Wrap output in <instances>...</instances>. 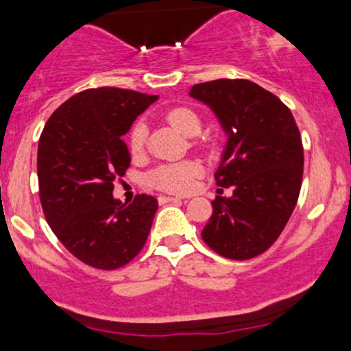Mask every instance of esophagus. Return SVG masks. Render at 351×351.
I'll return each instance as SVG.
<instances>
[{"label":"esophagus","mask_w":351,"mask_h":351,"mask_svg":"<svg viewBox=\"0 0 351 351\" xmlns=\"http://www.w3.org/2000/svg\"><path fill=\"white\" fill-rule=\"evenodd\" d=\"M158 200H159V204H169V202H180V200H182V198L169 197V195H159Z\"/></svg>","instance_id":"esophagus-1"}]
</instances>
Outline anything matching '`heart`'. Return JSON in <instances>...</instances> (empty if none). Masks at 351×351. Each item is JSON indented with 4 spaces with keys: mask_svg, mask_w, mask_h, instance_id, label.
Here are the masks:
<instances>
[{
    "mask_svg": "<svg viewBox=\"0 0 351 351\" xmlns=\"http://www.w3.org/2000/svg\"><path fill=\"white\" fill-rule=\"evenodd\" d=\"M166 120L175 129L185 136H197L202 130V117L195 108L190 105H178L166 112ZM147 127L144 120H136L127 134V146L132 156L144 154L146 149ZM202 168L197 161L185 159V161L165 162L156 166L147 175V183L156 190L168 193H186L195 186L197 178L200 176Z\"/></svg>",
    "mask_w": 351,
    "mask_h": 351,
    "instance_id": "obj_1",
    "label": "heart"
}]
</instances>
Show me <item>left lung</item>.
<instances>
[{
	"mask_svg": "<svg viewBox=\"0 0 351 351\" xmlns=\"http://www.w3.org/2000/svg\"><path fill=\"white\" fill-rule=\"evenodd\" d=\"M190 95L210 105L229 136L215 183L232 195L212 200L202 239L221 256L251 260L277 241L295 208L304 173L299 127L284 101L253 81H207Z\"/></svg>",
	"mask_w": 351,
	"mask_h": 351,
	"instance_id": "left-lung-1",
	"label": "left lung"
}]
</instances>
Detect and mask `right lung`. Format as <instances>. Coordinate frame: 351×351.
Wrapping results in <instances>:
<instances>
[{
  "mask_svg": "<svg viewBox=\"0 0 351 351\" xmlns=\"http://www.w3.org/2000/svg\"><path fill=\"white\" fill-rule=\"evenodd\" d=\"M156 100L123 88H90L66 100L42 130L37 175L44 215L88 267L117 270L147 241L158 200L141 193L127 205L112 192L130 165L122 136Z\"/></svg>",
  "mask_w": 351,
  "mask_h": 351,
  "instance_id": "right-lung-1",
  "label": "right lung"
}]
</instances>
